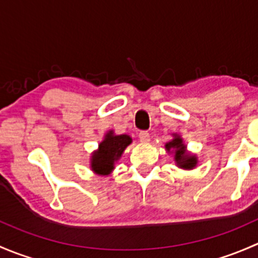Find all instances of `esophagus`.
Returning <instances> with one entry per match:
<instances>
[{"instance_id":"34e87169","label":"esophagus","mask_w":258,"mask_h":258,"mask_svg":"<svg viewBox=\"0 0 258 258\" xmlns=\"http://www.w3.org/2000/svg\"><path fill=\"white\" fill-rule=\"evenodd\" d=\"M139 139H140V142H141V144H148V142H150V134H148L147 131L140 132Z\"/></svg>"}]
</instances>
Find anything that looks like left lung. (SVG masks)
Segmentation results:
<instances>
[{
    "instance_id": "8db88e82",
    "label": "left lung",
    "mask_w": 258,
    "mask_h": 258,
    "mask_svg": "<svg viewBox=\"0 0 258 258\" xmlns=\"http://www.w3.org/2000/svg\"><path fill=\"white\" fill-rule=\"evenodd\" d=\"M173 139L165 145V150L167 153L173 155L176 166L182 170H194L199 163V158L196 155L187 151V146L184 145L183 139L177 134H172Z\"/></svg>"
}]
</instances>
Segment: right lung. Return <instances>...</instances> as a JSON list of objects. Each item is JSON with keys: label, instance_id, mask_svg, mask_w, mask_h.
I'll return each instance as SVG.
<instances>
[{"label": "right lung", "instance_id": "1", "mask_svg": "<svg viewBox=\"0 0 258 258\" xmlns=\"http://www.w3.org/2000/svg\"><path fill=\"white\" fill-rule=\"evenodd\" d=\"M132 144L128 135H116L113 130L105 134L102 141L98 144V148L91 153L90 168L98 176H108L114 170V165L121 158L127 146Z\"/></svg>", "mask_w": 258, "mask_h": 258}]
</instances>
